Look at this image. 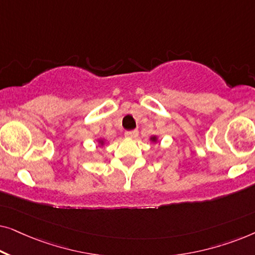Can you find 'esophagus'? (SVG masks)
I'll return each mask as SVG.
<instances>
[{
    "instance_id": "obj_1",
    "label": "esophagus",
    "mask_w": 255,
    "mask_h": 255,
    "mask_svg": "<svg viewBox=\"0 0 255 255\" xmlns=\"http://www.w3.org/2000/svg\"><path fill=\"white\" fill-rule=\"evenodd\" d=\"M125 137L128 138H137L138 137V131H127L125 132Z\"/></svg>"
}]
</instances>
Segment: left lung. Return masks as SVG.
Returning a JSON list of instances; mask_svg holds the SVG:
<instances>
[{
	"label": "left lung",
	"mask_w": 255,
	"mask_h": 255,
	"mask_svg": "<svg viewBox=\"0 0 255 255\" xmlns=\"http://www.w3.org/2000/svg\"><path fill=\"white\" fill-rule=\"evenodd\" d=\"M149 140H152L153 142H156L158 141V138H156V135H152V137L149 138Z\"/></svg>",
	"instance_id": "8db88e82"
}]
</instances>
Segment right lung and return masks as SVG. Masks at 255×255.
Instances as JSON below:
<instances>
[{"label": "right lung", "mask_w": 255, "mask_h": 255, "mask_svg": "<svg viewBox=\"0 0 255 255\" xmlns=\"http://www.w3.org/2000/svg\"><path fill=\"white\" fill-rule=\"evenodd\" d=\"M97 141H99V144H100L101 146L104 145V139H99V140H97Z\"/></svg>", "instance_id": "add662e5"}]
</instances>
